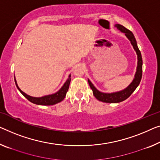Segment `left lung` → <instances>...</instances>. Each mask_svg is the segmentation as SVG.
Listing matches in <instances>:
<instances>
[{"label":"left lung","mask_w":160,"mask_h":160,"mask_svg":"<svg viewBox=\"0 0 160 160\" xmlns=\"http://www.w3.org/2000/svg\"><path fill=\"white\" fill-rule=\"evenodd\" d=\"M115 27L120 30L121 32L124 33L126 37L128 38V40L131 42V44H132L133 49L137 52V72H136L134 78L131 84L128 85L127 88H126L124 90H121L118 92H111V93H106V92H102L99 91L98 90L96 89L92 83L90 82V80L88 79V83L90 88L92 90V93H93L94 96L96 98V99L100 101L104 102V103H120L121 101H125L133 93V92L136 90V88L138 87L139 85L140 82H141L142 77V54L140 52L139 48H138L137 43L136 41V39L133 36V33L129 31L127 28L123 27L122 25L120 24H116Z\"/></svg>","instance_id":"obj_1"}]
</instances>
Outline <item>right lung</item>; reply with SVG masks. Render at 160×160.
Here are the masks:
<instances>
[{"label": "right lung", "mask_w": 160, "mask_h": 160, "mask_svg": "<svg viewBox=\"0 0 160 160\" xmlns=\"http://www.w3.org/2000/svg\"><path fill=\"white\" fill-rule=\"evenodd\" d=\"M70 77H71V75H69L68 79L67 80V81L65 82V84L63 85V86L59 90V91H57L54 94L47 95H45V96L39 97V98L30 96V95L25 93L24 92H23L18 86L15 77H14V80H15L16 85L19 91H20L21 92V94H22L26 98H27L30 102H32V103L37 105H42V106H52V105L59 103V102L63 101L64 98H65V97L66 96L67 92H68V90L69 89V85H70V83L71 81Z\"/></svg>", "instance_id": "right-lung-1"}]
</instances>
